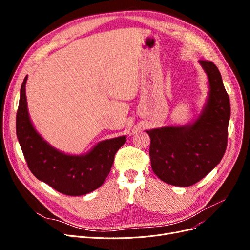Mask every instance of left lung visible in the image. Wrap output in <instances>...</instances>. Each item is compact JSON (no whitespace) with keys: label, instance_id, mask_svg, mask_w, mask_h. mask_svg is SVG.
Segmentation results:
<instances>
[{"label":"left lung","instance_id":"obj_1","mask_svg":"<svg viewBox=\"0 0 250 250\" xmlns=\"http://www.w3.org/2000/svg\"><path fill=\"white\" fill-rule=\"evenodd\" d=\"M208 79V96L196 120L180 126L146 130L151 138L154 173L168 185L187 188L203 179L225 154L230 100L221 74L209 61H199Z\"/></svg>","mask_w":250,"mask_h":250}]
</instances>
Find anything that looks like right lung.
Segmentation results:
<instances>
[{"label":"right lung","instance_id":"obj_1","mask_svg":"<svg viewBox=\"0 0 250 250\" xmlns=\"http://www.w3.org/2000/svg\"><path fill=\"white\" fill-rule=\"evenodd\" d=\"M27 78H24L20 90L16 134L30 171L37 179L67 195H84L100 188L126 137L99 142L83 155H68L57 150L36 132L30 121L25 91Z\"/></svg>","mask_w":250,"mask_h":250}]
</instances>
